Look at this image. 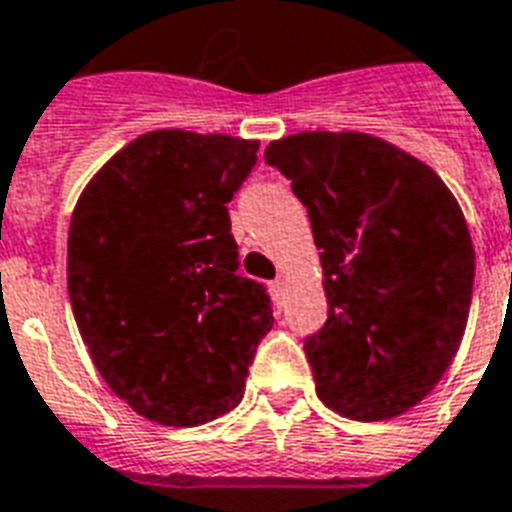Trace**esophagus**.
I'll list each match as a JSON object with an SVG mask.
<instances>
[{"instance_id": "1", "label": "esophagus", "mask_w": 512, "mask_h": 512, "mask_svg": "<svg viewBox=\"0 0 512 512\" xmlns=\"http://www.w3.org/2000/svg\"><path fill=\"white\" fill-rule=\"evenodd\" d=\"M284 287H287V282H284L282 276H276V279H273V282H271V290H273V295H282V292H284Z\"/></svg>"}]
</instances>
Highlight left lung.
<instances>
[{
    "instance_id": "obj_1",
    "label": "left lung",
    "mask_w": 512,
    "mask_h": 512,
    "mask_svg": "<svg viewBox=\"0 0 512 512\" xmlns=\"http://www.w3.org/2000/svg\"><path fill=\"white\" fill-rule=\"evenodd\" d=\"M292 182L322 260L327 322L306 338L319 400L354 421L403 416L462 343L475 249L446 182L360 131H303L265 147Z\"/></svg>"
}]
</instances>
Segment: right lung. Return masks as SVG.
<instances>
[{
  "label": "right lung",
  "mask_w": 512,
  "mask_h": 512,
  "mask_svg": "<svg viewBox=\"0 0 512 512\" xmlns=\"http://www.w3.org/2000/svg\"><path fill=\"white\" fill-rule=\"evenodd\" d=\"M257 147L228 134L150 131L115 152L74 206V322L109 389L163 427L233 411L273 327L265 287L239 276L228 214Z\"/></svg>",
  "instance_id": "add662e5"
}]
</instances>
